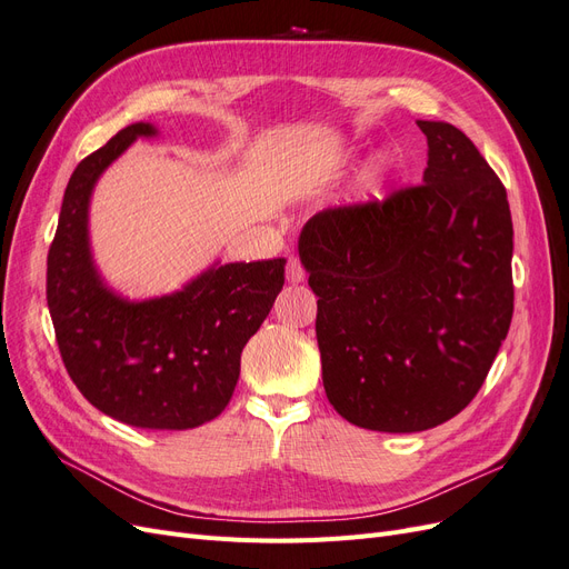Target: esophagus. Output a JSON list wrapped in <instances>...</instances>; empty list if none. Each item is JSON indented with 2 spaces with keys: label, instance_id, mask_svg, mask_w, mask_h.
Returning <instances> with one entry per match:
<instances>
[{
  "label": "esophagus",
  "instance_id": "obj_1",
  "mask_svg": "<svg viewBox=\"0 0 569 569\" xmlns=\"http://www.w3.org/2000/svg\"><path fill=\"white\" fill-rule=\"evenodd\" d=\"M303 278H306V270H303L299 258H289V261H287V280L291 284H299V282H303Z\"/></svg>",
  "mask_w": 569,
  "mask_h": 569
}]
</instances>
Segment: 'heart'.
Listing matches in <instances>:
<instances>
[{
  "label": "heart",
  "instance_id": "1",
  "mask_svg": "<svg viewBox=\"0 0 569 569\" xmlns=\"http://www.w3.org/2000/svg\"><path fill=\"white\" fill-rule=\"evenodd\" d=\"M387 170H389V161L387 159H382V161H377L370 170H368V176H366V182L370 184V187H377L382 182V178L387 176Z\"/></svg>",
  "mask_w": 569,
  "mask_h": 569
}]
</instances>
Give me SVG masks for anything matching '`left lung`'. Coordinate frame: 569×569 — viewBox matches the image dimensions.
Masks as SVG:
<instances>
[{
	"label": "left lung",
	"mask_w": 569,
	"mask_h": 569,
	"mask_svg": "<svg viewBox=\"0 0 569 569\" xmlns=\"http://www.w3.org/2000/svg\"><path fill=\"white\" fill-rule=\"evenodd\" d=\"M422 184L306 222L325 393L375 432H422L485 385L512 318L506 187L470 137L418 120Z\"/></svg>",
	"instance_id": "8db88e82"
}]
</instances>
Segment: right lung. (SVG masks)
Masks as SVG:
<instances>
[{"instance_id":"add662e5","label":"right lung","mask_w":569,"mask_h":569,"mask_svg":"<svg viewBox=\"0 0 569 569\" xmlns=\"http://www.w3.org/2000/svg\"><path fill=\"white\" fill-rule=\"evenodd\" d=\"M132 123L80 161L47 256V306L71 380L104 416L142 429H192L232 399L247 341L284 284V258L216 261L173 295L130 301L111 289L90 247V199L137 137Z\"/></svg>"}]
</instances>
